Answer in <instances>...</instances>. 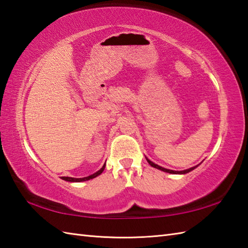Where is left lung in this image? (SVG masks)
Returning <instances> with one entry per match:
<instances>
[{
  "label": "left lung",
  "mask_w": 248,
  "mask_h": 248,
  "mask_svg": "<svg viewBox=\"0 0 248 248\" xmlns=\"http://www.w3.org/2000/svg\"><path fill=\"white\" fill-rule=\"evenodd\" d=\"M146 160H147V162L149 163V164L152 166V167H155V168H157V170H162V171H165V172H170V173H173V175H183V173H187V172H189V171H192L193 170H195V168H196L197 166H194V167H191V168H188V170H180V171H178V170H167V168H164V167H161V166H159V165H156V164H155L154 162H151L150 160H148L146 157Z\"/></svg>",
  "instance_id": "8db88e82"
}]
</instances>
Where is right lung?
I'll list each match as a JSON object with an SVG mask.
<instances>
[{
	"mask_svg": "<svg viewBox=\"0 0 248 248\" xmlns=\"http://www.w3.org/2000/svg\"><path fill=\"white\" fill-rule=\"evenodd\" d=\"M104 168H105V164L102 166L101 170H98L97 172L93 173V175L88 176V177H84V178H71V177H62V180H65V181H69V182H82V181L91 180V179H93V178H96L97 176L101 175L102 171L104 170Z\"/></svg>",
	"mask_w": 248,
	"mask_h": 248,
	"instance_id": "right-lung-1",
	"label": "right lung"
}]
</instances>
